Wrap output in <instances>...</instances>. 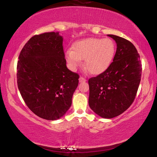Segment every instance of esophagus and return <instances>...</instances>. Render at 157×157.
Masks as SVG:
<instances>
[{"instance_id": "34e87169", "label": "esophagus", "mask_w": 157, "mask_h": 157, "mask_svg": "<svg viewBox=\"0 0 157 157\" xmlns=\"http://www.w3.org/2000/svg\"><path fill=\"white\" fill-rule=\"evenodd\" d=\"M79 82H85L86 81V79L84 78V77H79Z\"/></svg>"}]
</instances>
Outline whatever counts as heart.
I'll use <instances>...</instances> for the list:
<instances>
[{
  "mask_svg": "<svg viewBox=\"0 0 157 157\" xmlns=\"http://www.w3.org/2000/svg\"><path fill=\"white\" fill-rule=\"evenodd\" d=\"M116 53V44L109 38H86L76 41L73 50L66 52V59L75 70L84 59V67L92 75H99L107 70Z\"/></svg>",
  "mask_w": 157,
  "mask_h": 157,
  "instance_id": "heart-1",
  "label": "heart"
}]
</instances>
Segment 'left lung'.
<instances>
[{"label": "left lung", "mask_w": 157, "mask_h": 157, "mask_svg": "<svg viewBox=\"0 0 157 157\" xmlns=\"http://www.w3.org/2000/svg\"><path fill=\"white\" fill-rule=\"evenodd\" d=\"M117 48L105 72L89 79L90 108L104 118H112L128 109L136 97L142 73L140 55L129 41L108 34Z\"/></svg>", "instance_id": "left-lung-1"}]
</instances>
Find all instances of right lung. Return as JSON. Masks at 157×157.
I'll return each mask as SVG.
<instances>
[{
    "label": "right lung",
    "instance_id": "right-lung-1",
    "mask_svg": "<svg viewBox=\"0 0 157 157\" xmlns=\"http://www.w3.org/2000/svg\"><path fill=\"white\" fill-rule=\"evenodd\" d=\"M66 63L59 33L33 36L20 52L18 88L26 105L41 118L59 119L72 104L79 75L68 70Z\"/></svg>",
    "mask_w": 157,
    "mask_h": 157
}]
</instances>
